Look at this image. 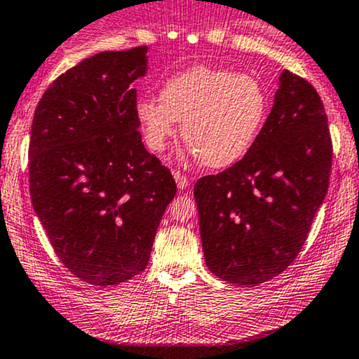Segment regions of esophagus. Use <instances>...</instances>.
Returning <instances> with one entry per match:
<instances>
[{
	"label": "esophagus",
	"mask_w": 359,
	"mask_h": 359,
	"mask_svg": "<svg viewBox=\"0 0 359 359\" xmlns=\"http://www.w3.org/2000/svg\"><path fill=\"white\" fill-rule=\"evenodd\" d=\"M175 180H176V184H178L180 190H187L188 188V178L184 175H181L180 171H175Z\"/></svg>",
	"instance_id": "34e87169"
}]
</instances>
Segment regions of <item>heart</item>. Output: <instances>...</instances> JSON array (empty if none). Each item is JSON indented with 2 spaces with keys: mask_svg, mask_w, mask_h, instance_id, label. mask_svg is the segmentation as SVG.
I'll return each instance as SVG.
<instances>
[{
  "mask_svg": "<svg viewBox=\"0 0 359 359\" xmlns=\"http://www.w3.org/2000/svg\"><path fill=\"white\" fill-rule=\"evenodd\" d=\"M267 113V95L255 76L194 67L161 87L159 101L140 99L135 116L144 140L163 152L181 121V137L207 168L240 161L255 142Z\"/></svg>",
  "mask_w": 359,
  "mask_h": 359,
  "instance_id": "obj_1",
  "label": "heart"
}]
</instances>
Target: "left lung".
Instances as JSON below:
<instances>
[{"mask_svg": "<svg viewBox=\"0 0 359 359\" xmlns=\"http://www.w3.org/2000/svg\"><path fill=\"white\" fill-rule=\"evenodd\" d=\"M330 165L320 95L284 70L271 114L245 157L195 183L209 271L238 286H257L286 271L325 198Z\"/></svg>", "mask_w": 359, "mask_h": 359, "instance_id": "1", "label": "left lung"}]
</instances>
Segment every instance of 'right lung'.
I'll use <instances>...</instances> for the list:
<instances>
[{
    "label": "right lung",
    "mask_w": 359,
    "mask_h": 359,
    "mask_svg": "<svg viewBox=\"0 0 359 359\" xmlns=\"http://www.w3.org/2000/svg\"><path fill=\"white\" fill-rule=\"evenodd\" d=\"M147 46L102 51L60 75L34 113L30 198L65 267L92 286H116L147 267L171 171L142 144L132 83Z\"/></svg>",
    "instance_id": "1"
}]
</instances>
